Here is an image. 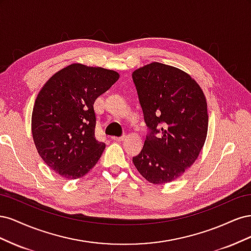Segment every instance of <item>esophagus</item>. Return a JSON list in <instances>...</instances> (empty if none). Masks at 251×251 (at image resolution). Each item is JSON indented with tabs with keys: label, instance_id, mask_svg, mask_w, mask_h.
<instances>
[{
	"label": "esophagus",
	"instance_id": "34e87169",
	"mask_svg": "<svg viewBox=\"0 0 251 251\" xmlns=\"http://www.w3.org/2000/svg\"><path fill=\"white\" fill-rule=\"evenodd\" d=\"M124 138H125V136H119V137H117V136H113L112 140H114V141H123Z\"/></svg>",
	"mask_w": 251,
	"mask_h": 251
}]
</instances>
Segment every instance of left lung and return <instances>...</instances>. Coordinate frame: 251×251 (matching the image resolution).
Listing matches in <instances>:
<instances>
[{"instance_id": "1", "label": "left lung", "mask_w": 251, "mask_h": 251, "mask_svg": "<svg viewBox=\"0 0 251 251\" xmlns=\"http://www.w3.org/2000/svg\"><path fill=\"white\" fill-rule=\"evenodd\" d=\"M149 132L136 169L151 183L179 178L198 158L207 135V103L188 74L151 63L132 74Z\"/></svg>"}]
</instances>
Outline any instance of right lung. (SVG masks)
I'll use <instances>...</instances> for the list:
<instances>
[{
    "label": "right lung",
    "mask_w": 251,
    "mask_h": 251,
    "mask_svg": "<svg viewBox=\"0 0 251 251\" xmlns=\"http://www.w3.org/2000/svg\"><path fill=\"white\" fill-rule=\"evenodd\" d=\"M119 78L113 70L72 64L56 72L37 95L32 136L49 168L77 179L94 168L105 148L95 137L94 101Z\"/></svg>",
    "instance_id": "obj_1"
}]
</instances>
